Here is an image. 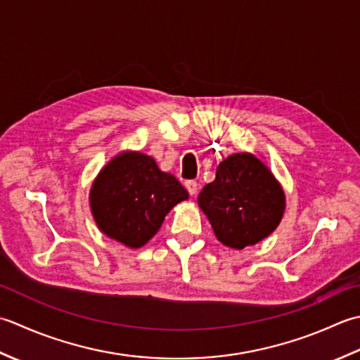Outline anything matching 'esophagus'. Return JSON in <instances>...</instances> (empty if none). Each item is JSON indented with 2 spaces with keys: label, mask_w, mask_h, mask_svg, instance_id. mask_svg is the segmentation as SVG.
I'll return each mask as SVG.
<instances>
[{
  "label": "esophagus",
  "mask_w": 360,
  "mask_h": 360,
  "mask_svg": "<svg viewBox=\"0 0 360 360\" xmlns=\"http://www.w3.org/2000/svg\"><path fill=\"white\" fill-rule=\"evenodd\" d=\"M185 186H186L188 193H189L191 195H195V194H197V189H199V185H197L195 180H188V181H185Z\"/></svg>",
  "instance_id": "34e87169"
}]
</instances>
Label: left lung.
<instances>
[{"mask_svg":"<svg viewBox=\"0 0 360 360\" xmlns=\"http://www.w3.org/2000/svg\"><path fill=\"white\" fill-rule=\"evenodd\" d=\"M197 202L216 238L238 250L267 238L284 212L281 186L252 153H234L224 160L214 181L203 186Z\"/></svg>","mask_w":360,"mask_h":360,"instance_id":"left-lung-1","label":"left lung"}]
</instances>
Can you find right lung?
<instances>
[{
	"label": "right lung",
	"mask_w": 360,
	"mask_h": 360,
	"mask_svg": "<svg viewBox=\"0 0 360 360\" xmlns=\"http://www.w3.org/2000/svg\"><path fill=\"white\" fill-rule=\"evenodd\" d=\"M188 191L155 160L139 152L121 153L101 171L90 193L91 211L107 236L139 248L155 234Z\"/></svg>",
	"instance_id": "1"
}]
</instances>
